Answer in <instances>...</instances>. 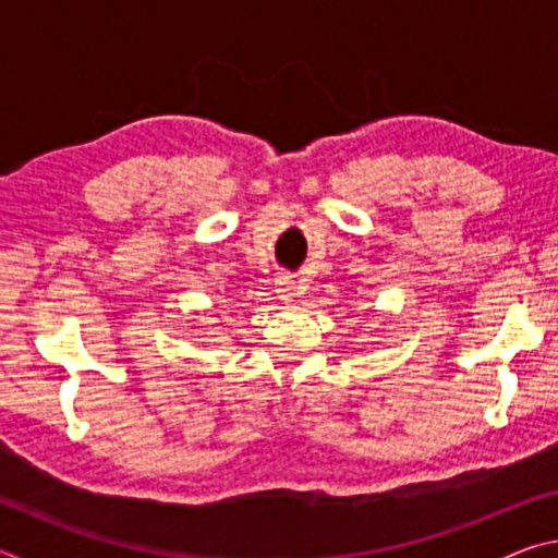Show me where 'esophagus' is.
Wrapping results in <instances>:
<instances>
[{"mask_svg": "<svg viewBox=\"0 0 558 558\" xmlns=\"http://www.w3.org/2000/svg\"><path fill=\"white\" fill-rule=\"evenodd\" d=\"M276 292L280 300H292L300 292L298 280L288 276V272H282V276H278V280H276Z\"/></svg>", "mask_w": 558, "mask_h": 558, "instance_id": "1", "label": "esophagus"}]
</instances>
